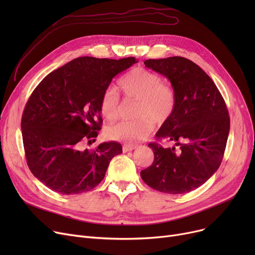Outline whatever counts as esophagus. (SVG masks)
Segmentation results:
<instances>
[{"instance_id": "1", "label": "esophagus", "mask_w": 255, "mask_h": 255, "mask_svg": "<svg viewBox=\"0 0 255 255\" xmlns=\"http://www.w3.org/2000/svg\"><path fill=\"white\" fill-rule=\"evenodd\" d=\"M134 149H136V145L134 144H123V152H130V151H133Z\"/></svg>"}]
</instances>
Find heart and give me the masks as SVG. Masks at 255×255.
<instances>
[{"instance_id":"1","label":"heart","mask_w":255,"mask_h":255,"mask_svg":"<svg viewBox=\"0 0 255 255\" xmlns=\"http://www.w3.org/2000/svg\"><path fill=\"white\" fill-rule=\"evenodd\" d=\"M119 87L126 98L137 100L134 107V117L137 119L107 127L105 134L113 140L141 141L154 130L153 120L157 124H163L175 111V90L155 72L134 68L120 79ZM100 112L107 121H115L119 117L120 96L115 88H107L102 94Z\"/></svg>"}]
</instances>
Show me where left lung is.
<instances>
[{
	"mask_svg": "<svg viewBox=\"0 0 255 255\" xmlns=\"http://www.w3.org/2000/svg\"><path fill=\"white\" fill-rule=\"evenodd\" d=\"M143 64L168 78L177 100L172 115L156 133L157 138L175 145L150 143L154 161L140 177L160 192L188 193L206 183L221 164L231 126L229 111L216 85L192 61L170 57Z\"/></svg>",
	"mask_w": 255,
	"mask_h": 255,
	"instance_id": "8db88e82",
	"label": "left lung"
}]
</instances>
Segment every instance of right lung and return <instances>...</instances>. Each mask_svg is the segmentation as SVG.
Returning <instances> with one entry per match:
<instances>
[{"instance_id": "1", "label": "right lung", "mask_w": 255, "mask_h": 255, "mask_svg": "<svg viewBox=\"0 0 255 255\" xmlns=\"http://www.w3.org/2000/svg\"><path fill=\"white\" fill-rule=\"evenodd\" d=\"M137 60L82 57L45 76L32 93L21 118L26 163L33 175L61 194L90 191L104 179L111 160L122 153L116 141L79 150L97 137L100 99L113 78Z\"/></svg>"}]
</instances>
